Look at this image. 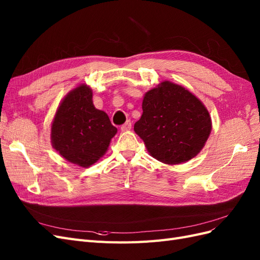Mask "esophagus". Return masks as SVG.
I'll list each match as a JSON object with an SVG mask.
<instances>
[{
	"mask_svg": "<svg viewBox=\"0 0 260 260\" xmlns=\"http://www.w3.org/2000/svg\"><path fill=\"white\" fill-rule=\"evenodd\" d=\"M131 122L130 121H127V122H125L124 124H122L121 125V128H120V130L122 131V132H128L130 129H131Z\"/></svg>",
	"mask_w": 260,
	"mask_h": 260,
	"instance_id": "1",
	"label": "esophagus"
}]
</instances>
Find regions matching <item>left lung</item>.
<instances>
[{
  "instance_id": "left-lung-1",
  "label": "left lung",
  "mask_w": 260,
  "mask_h": 260,
  "mask_svg": "<svg viewBox=\"0 0 260 260\" xmlns=\"http://www.w3.org/2000/svg\"><path fill=\"white\" fill-rule=\"evenodd\" d=\"M142 109L135 131L144 141L149 155L164 164L192 159L210 135L207 108L182 85L161 82L145 93Z\"/></svg>"
}]
</instances>
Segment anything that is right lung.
I'll return each mask as SVG.
<instances>
[{
  "label": "right lung",
  "instance_id": "obj_1",
  "mask_svg": "<svg viewBox=\"0 0 260 260\" xmlns=\"http://www.w3.org/2000/svg\"><path fill=\"white\" fill-rule=\"evenodd\" d=\"M116 133L107 114L94 107L90 86L80 84L59 104L52 122L51 142L69 162L90 167L104 156Z\"/></svg>",
  "mask_w": 260,
  "mask_h": 260
}]
</instances>
